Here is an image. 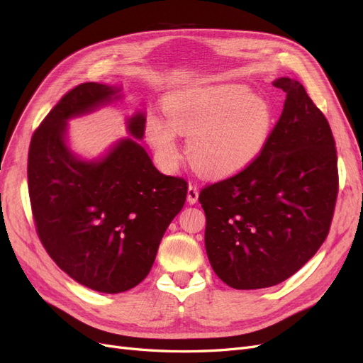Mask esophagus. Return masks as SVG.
Instances as JSON below:
<instances>
[{
    "mask_svg": "<svg viewBox=\"0 0 363 363\" xmlns=\"http://www.w3.org/2000/svg\"><path fill=\"white\" fill-rule=\"evenodd\" d=\"M198 199H199V189H198V185L196 184H190L189 185V193H187V201H189V203H196L198 202Z\"/></svg>",
    "mask_w": 363,
    "mask_h": 363,
    "instance_id": "obj_1",
    "label": "esophagus"
}]
</instances>
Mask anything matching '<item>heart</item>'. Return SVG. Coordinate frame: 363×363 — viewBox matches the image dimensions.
I'll use <instances>...</instances> for the list:
<instances>
[{"label": "heart", "mask_w": 363, "mask_h": 363, "mask_svg": "<svg viewBox=\"0 0 363 363\" xmlns=\"http://www.w3.org/2000/svg\"><path fill=\"white\" fill-rule=\"evenodd\" d=\"M164 111L165 121L150 117L146 124V135L160 158L178 164L182 157L178 135L187 137L196 167L216 176L252 164L272 129L267 101L240 86L191 91L170 99Z\"/></svg>", "instance_id": "heart-1"}]
</instances>
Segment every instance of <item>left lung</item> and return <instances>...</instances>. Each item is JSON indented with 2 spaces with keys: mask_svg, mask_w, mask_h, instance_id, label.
Segmentation results:
<instances>
[{
  "mask_svg": "<svg viewBox=\"0 0 363 363\" xmlns=\"http://www.w3.org/2000/svg\"><path fill=\"white\" fill-rule=\"evenodd\" d=\"M284 108L263 152L233 178L205 187V250L239 291L283 283L324 243L337 198L335 138L324 113L291 77L272 82Z\"/></svg>",
  "mask_w": 363,
  "mask_h": 363,
  "instance_id": "1",
  "label": "left lung"
}]
</instances>
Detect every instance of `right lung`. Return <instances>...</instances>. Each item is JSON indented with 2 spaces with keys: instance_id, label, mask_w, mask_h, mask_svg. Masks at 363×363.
Segmentation results:
<instances>
[{
  "instance_id": "right-lung-1",
  "label": "right lung",
  "mask_w": 363,
  "mask_h": 363,
  "mask_svg": "<svg viewBox=\"0 0 363 363\" xmlns=\"http://www.w3.org/2000/svg\"><path fill=\"white\" fill-rule=\"evenodd\" d=\"M123 99L120 85L82 84L50 111L28 150V193L40 242L74 281L121 294L150 272L162 235L187 198L189 184L161 173L140 141L146 116L126 120L130 137L97 158L68 143V121Z\"/></svg>"
}]
</instances>
